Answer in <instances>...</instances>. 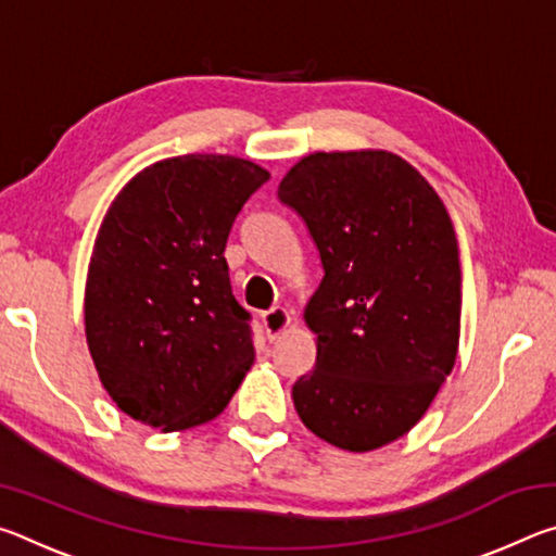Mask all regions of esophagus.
Here are the masks:
<instances>
[{
  "label": "esophagus",
  "instance_id": "1",
  "mask_svg": "<svg viewBox=\"0 0 556 556\" xmlns=\"http://www.w3.org/2000/svg\"><path fill=\"white\" fill-rule=\"evenodd\" d=\"M262 326H265L269 341H277V338L291 326V312H287L285 306L269 308L267 314H262Z\"/></svg>",
  "mask_w": 556,
  "mask_h": 556
}]
</instances>
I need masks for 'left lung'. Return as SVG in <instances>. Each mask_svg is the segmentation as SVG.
Listing matches in <instances>:
<instances>
[{
    "label": "left lung",
    "mask_w": 556,
    "mask_h": 556,
    "mask_svg": "<svg viewBox=\"0 0 556 556\" xmlns=\"http://www.w3.org/2000/svg\"><path fill=\"white\" fill-rule=\"evenodd\" d=\"M277 195L304 218L324 265L304 308L316 368L291 390L299 417L355 454L392 444L456 363L460 262L446 205L382 149L308 154Z\"/></svg>",
    "instance_id": "8db88e82"
}]
</instances>
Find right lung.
Segmentation results:
<instances>
[{"instance_id":"obj_1","label":"right lung","mask_w":556,"mask_h":556,"mask_svg":"<svg viewBox=\"0 0 556 556\" xmlns=\"http://www.w3.org/2000/svg\"><path fill=\"white\" fill-rule=\"evenodd\" d=\"M267 168L230 154L162 159L102 218L86 281V338L112 402L162 431L228 407L255 345L225 242Z\"/></svg>"}]
</instances>
